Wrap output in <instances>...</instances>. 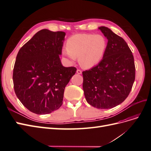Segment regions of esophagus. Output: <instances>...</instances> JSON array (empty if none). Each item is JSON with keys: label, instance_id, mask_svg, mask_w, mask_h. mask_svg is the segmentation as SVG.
Returning <instances> with one entry per match:
<instances>
[{"label": "esophagus", "instance_id": "1", "mask_svg": "<svg viewBox=\"0 0 151 151\" xmlns=\"http://www.w3.org/2000/svg\"><path fill=\"white\" fill-rule=\"evenodd\" d=\"M77 73L78 74H82V71L81 70H79V69H77Z\"/></svg>", "mask_w": 151, "mask_h": 151}]
</instances>
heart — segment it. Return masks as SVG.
<instances>
[{
    "mask_svg": "<svg viewBox=\"0 0 151 151\" xmlns=\"http://www.w3.org/2000/svg\"><path fill=\"white\" fill-rule=\"evenodd\" d=\"M107 48V41L101 35L77 34L67 40L63 55L73 63L78 58L79 65L91 68L102 60Z\"/></svg>",
    "mask_w": 151,
    "mask_h": 151,
    "instance_id": "heart-1",
    "label": "heart"
}]
</instances>
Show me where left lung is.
<instances>
[{"label": "left lung", "instance_id": "8db88e82", "mask_svg": "<svg viewBox=\"0 0 151 151\" xmlns=\"http://www.w3.org/2000/svg\"><path fill=\"white\" fill-rule=\"evenodd\" d=\"M98 29L108 40L107 48L98 65L83 72V88L91 106L109 109L121 104L129 96L135 77L134 58L122 37L105 26Z\"/></svg>", "mask_w": 151, "mask_h": 151}]
</instances>
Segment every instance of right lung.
<instances>
[{
    "mask_svg": "<svg viewBox=\"0 0 151 151\" xmlns=\"http://www.w3.org/2000/svg\"><path fill=\"white\" fill-rule=\"evenodd\" d=\"M65 33L40 30L18 52L13 70L17 98L31 112L45 115L63 103L65 86L76 72L63 67L60 55Z\"/></svg>",
    "mask_w": 151,
    "mask_h": 151,
    "instance_id": "1",
    "label": "right lung"
}]
</instances>
